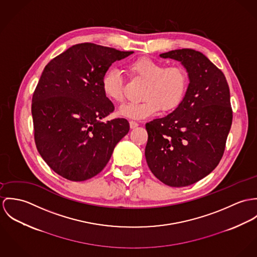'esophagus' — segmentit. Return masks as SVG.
<instances>
[{
	"label": "esophagus",
	"instance_id": "esophagus-1",
	"mask_svg": "<svg viewBox=\"0 0 257 257\" xmlns=\"http://www.w3.org/2000/svg\"><path fill=\"white\" fill-rule=\"evenodd\" d=\"M129 123H130V128H131V129H134V128H136V127L139 126V123L136 122V121H133V120H130Z\"/></svg>",
	"mask_w": 257,
	"mask_h": 257
}]
</instances>
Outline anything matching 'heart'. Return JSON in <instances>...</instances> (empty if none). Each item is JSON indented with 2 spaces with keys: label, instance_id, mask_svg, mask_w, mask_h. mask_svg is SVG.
<instances>
[{
  "label": "heart",
  "instance_id": "heart-1",
  "mask_svg": "<svg viewBox=\"0 0 257 257\" xmlns=\"http://www.w3.org/2000/svg\"><path fill=\"white\" fill-rule=\"evenodd\" d=\"M127 73L132 79L145 82L141 102H129L119 108V114L144 119L164 111L175 109L182 102L188 87L186 70L178 65L168 66L151 58L140 57L127 65ZM101 88L107 99L120 103L125 98L124 80L114 68L107 70L101 80Z\"/></svg>",
  "mask_w": 257,
  "mask_h": 257
}]
</instances>
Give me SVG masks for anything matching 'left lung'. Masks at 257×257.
<instances>
[{
  "label": "left lung",
  "instance_id": "left-lung-1",
  "mask_svg": "<svg viewBox=\"0 0 257 257\" xmlns=\"http://www.w3.org/2000/svg\"><path fill=\"white\" fill-rule=\"evenodd\" d=\"M181 62L189 85L171 114L146 124L147 164L153 174L171 187L191 185L219 165L232 121L229 88L224 73L193 49L160 55Z\"/></svg>",
  "mask_w": 257,
  "mask_h": 257
}]
</instances>
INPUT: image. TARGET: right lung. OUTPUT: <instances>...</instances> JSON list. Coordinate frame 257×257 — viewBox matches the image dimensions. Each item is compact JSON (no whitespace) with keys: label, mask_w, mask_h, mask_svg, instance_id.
Segmentation results:
<instances>
[{"label":"right lung","mask_w":257,"mask_h":257,"mask_svg":"<svg viewBox=\"0 0 257 257\" xmlns=\"http://www.w3.org/2000/svg\"><path fill=\"white\" fill-rule=\"evenodd\" d=\"M133 51L94 43L76 44L44 68L32 95L34 141L45 163L62 177L84 181L108 163L116 144L130 129L101 88L104 73Z\"/></svg>","instance_id":"right-lung-1"}]
</instances>
